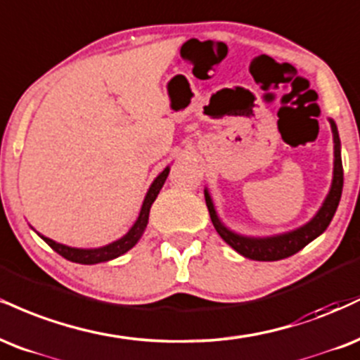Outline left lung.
<instances>
[{"label": "left lung", "mask_w": 360, "mask_h": 360, "mask_svg": "<svg viewBox=\"0 0 360 360\" xmlns=\"http://www.w3.org/2000/svg\"><path fill=\"white\" fill-rule=\"evenodd\" d=\"M330 121V128L333 134V179L330 190H328L327 197H325L322 207L319 209L311 221H308L305 226L298 227V229L283 232V234L268 236V238H251V236H243L238 232L231 231L229 227L224 226V222L219 219L215 207L210 197L209 190H204L205 193V204L209 209L210 219L215 231L219 236L226 240L229 246L238 251L240 256L249 257L255 261H280L285 257H290L302 251L307 244L323 234L328 224L335 215L337 207H339L340 197H342V187H344V168H342V158H340V138L339 131H337V124L333 120Z\"/></svg>", "instance_id": "obj_1"}]
</instances>
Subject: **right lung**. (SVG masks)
Wrapping results in <instances>:
<instances>
[{
    "label": "right lung",
    "instance_id": "add662e5",
    "mask_svg": "<svg viewBox=\"0 0 360 360\" xmlns=\"http://www.w3.org/2000/svg\"><path fill=\"white\" fill-rule=\"evenodd\" d=\"M168 173H170V167L165 168V170L160 173L158 176H156V179L153 180V184H151L150 188H148L146 197H145V200H143L141 210H139L136 222L133 224V227H131V229L126 232L121 239L114 240V243H111V244H105V246H103V248H92V249L70 248V246H65V244L55 243V240H52L50 238H45V236H41L40 232H37V234L40 236V238L44 239L55 252H58L62 257L72 261V263L97 264V263H105V261L116 259V257H120L121 255H124V252H128L133 246H136L138 240L141 239L143 232H145L146 226H148V217H150L151 205H153L155 198L158 197L160 190H162L165 180H167V176H168Z\"/></svg>",
    "mask_w": 360,
    "mask_h": 360
}]
</instances>
